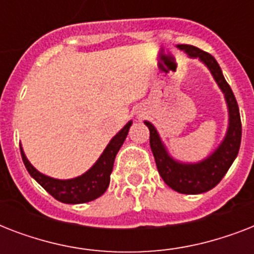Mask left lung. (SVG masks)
Here are the masks:
<instances>
[{
  "label": "left lung",
  "instance_id": "8db88e82",
  "mask_svg": "<svg viewBox=\"0 0 254 254\" xmlns=\"http://www.w3.org/2000/svg\"><path fill=\"white\" fill-rule=\"evenodd\" d=\"M190 57L199 58L209 68L215 80L224 92L225 100L228 104L229 127L227 135L217 150L208 158L195 165L179 163L170 158L166 149L163 147L158 133L150 123L145 121V125L150 130V147L154 155L157 169L163 182L169 187L181 193H201L213 189L223 179L235 158L239 154L241 143V119L236 97L232 89L223 76L221 68L216 59L211 54L197 49L195 46L179 45Z\"/></svg>",
  "mask_w": 254,
  "mask_h": 254
}]
</instances>
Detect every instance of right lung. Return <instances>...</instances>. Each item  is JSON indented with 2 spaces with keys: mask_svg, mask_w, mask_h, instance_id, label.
<instances>
[{
  "mask_svg": "<svg viewBox=\"0 0 254 254\" xmlns=\"http://www.w3.org/2000/svg\"><path fill=\"white\" fill-rule=\"evenodd\" d=\"M130 125L131 121L127 123L124 129H121L120 133H117L112 138L101 157L97 159V162L88 170L87 173L75 179L59 181V179L46 177L31 166V163L27 161L21 149L22 161L25 163V167L30 175L57 200L67 203V204H80V203L95 200L107 191L109 181H111V173L113 170L116 154L119 153L120 147L123 146Z\"/></svg>",
  "mask_w": 254,
  "mask_h": 254,
  "instance_id": "obj_1",
  "label": "right lung"
}]
</instances>
